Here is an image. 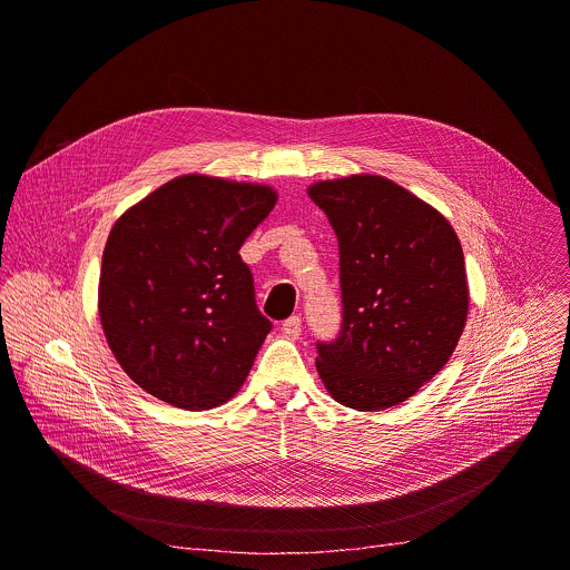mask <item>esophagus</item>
Wrapping results in <instances>:
<instances>
[{"instance_id":"1","label":"esophagus","mask_w":570,"mask_h":570,"mask_svg":"<svg viewBox=\"0 0 570 570\" xmlns=\"http://www.w3.org/2000/svg\"><path fill=\"white\" fill-rule=\"evenodd\" d=\"M282 332L288 336V338H299V332H302V321L299 316H291L288 321L282 323Z\"/></svg>"}]
</instances>
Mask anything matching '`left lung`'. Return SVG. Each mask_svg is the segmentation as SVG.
<instances>
[{
    "mask_svg": "<svg viewBox=\"0 0 570 570\" xmlns=\"http://www.w3.org/2000/svg\"><path fill=\"white\" fill-rule=\"evenodd\" d=\"M312 202L338 240L344 323L316 371L346 407L377 412L414 396L459 346L470 286L449 219L377 174L316 180Z\"/></svg>",
    "mask_w": 570,
    "mask_h": 570,
    "instance_id": "1",
    "label": "left lung"
}]
</instances>
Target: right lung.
I'll return each mask as SVG.
<instances>
[{
    "label": "right lung",
    "mask_w": 570,
    "mask_h": 570,
    "mask_svg": "<svg viewBox=\"0 0 570 570\" xmlns=\"http://www.w3.org/2000/svg\"><path fill=\"white\" fill-rule=\"evenodd\" d=\"M277 199L263 183L183 174L114 222L98 316L144 392L195 412L240 392L273 325L238 252Z\"/></svg>",
    "instance_id": "add662e5"
}]
</instances>
